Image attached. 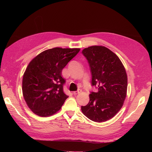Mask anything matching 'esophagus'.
I'll return each mask as SVG.
<instances>
[{"mask_svg":"<svg viewBox=\"0 0 152 152\" xmlns=\"http://www.w3.org/2000/svg\"><path fill=\"white\" fill-rule=\"evenodd\" d=\"M80 93H81V90H79V91H74V92H73V94L77 95L78 94H79Z\"/></svg>","mask_w":152,"mask_h":152,"instance_id":"esophagus-1","label":"esophagus"}]
</instances>
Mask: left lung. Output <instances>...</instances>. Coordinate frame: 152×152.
Listing matches in <instances>:
<instances>
[{
	"instance_id": "obj_1",
	"label": "left lung",
	"mask_w": 152,
	"mask_h": 152,
	"mask_svg": "<svg viewBox=\"0 0 152 152\" xmlns=\"http://www.w3.org/2000/svg\"><path fill=\"white\" fill-rule=\"evenodd\" d=\"M88 60L92 84L98 91L89 94V102L82 106L85 116L96 122L107 121L120 111L126 99L127 75L117 54L102 45H93L82 50Z\"/></svg>"
}]
</instances>
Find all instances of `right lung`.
I'll return each mask as SVG.
<instances>
[{
  "instance_id": "right-lung-1",
  "label": "right lung",
  "mask_w": 152,
  "mask_h": 152,
  "mask_svg": "<svg viewBox=\"0 0 152 152\" xmlns=\"http://www.w3.org/2000/svg\"><path fill=\"white\" fill-rule=\"evenodd\" d=\"M80 48H54L31 59L23 77L22 92L28 108L46 117L61 108L68 96L63 92L62 70L80 51Z\"/></svg>"
}]
</instances>
